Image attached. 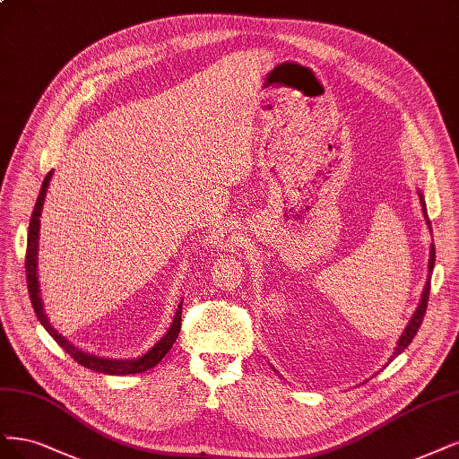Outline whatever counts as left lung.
I'll return each mask as SVG.
<instances>
[{
	"mask_svg": "<svg viewBox=\"0 0 459 459\" xmlns=\"http://www.w3.org/2000/svg\"><path fill=\"white\" fill-rule=\"evenodd\" d=\"M420 201H421V209H423V214H425V220H428V224H429V228H431V222H429V218H428V207H425V201H423V197L420 195ZM433 265H435V247L431 245V258H429V273L433 272ZM429 290H431V277H429V281H428V284H425V290H423V294H421V304L418 306V309H416V313L412 315V321L408 323V326H406V330L403 332V336H401V340H399V343H397V350H394V353H393V357H397V355H401L406 347L410 345V342L414 340V336L418 334V330H420V326H421V321H423V315H425V309H428V299H429Z\"/></svg>",
	"mask_w": 459,
	"mask_h": 459,
	"instance_id": "left-lung-1",
	"label": "left lung"
}]
</instances>
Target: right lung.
<instances>
[{"label":"right lung","instance_id":"add662e5","mask_svg":"<svg viewBox=\"0 0 459 459\" xmlns=\"http://www.w3.org/2000/svg\"><path fill=\"white\" fill-rule=\"evenodd\" d=\"M53 172L45 177L43 184H41V192L38 195L36 201V207L34 212H31L30 218V228H28V245H26V281H28V292H30V299H31V307H34L36 315L39 323L45 326V330L49 332V334L55 338V342L65 350L75 362L79 365L91 368L94 372H102V374H109V376H123V374H140V372H146L150 368H153L157 362H161V359L170 351L172 343L177 342L178 338V332L182 326V304L178 306V311L175 315V321H172L170 328L167 334L157 342L152 350L142 355L140 359L134 360H109V359H100V357H94V355H87L83 351L75 350V347L62 338L58 332L49 325L47 321L45 313H43V306H41V299H39V284H38V237H39V216H41V207H43V201L47 195V187H49V180H51Z\"/></svg>","mask_w":459,"mask_h":459}]
</instances>
